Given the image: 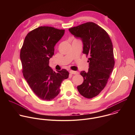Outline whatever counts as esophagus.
Segmentation results:
<instances>
[{
    "label": "esophagus",
    "instance_id": "1",
    "mask_svg": "<svg viewBox=\"0 0 135 135\" xmlns=\"http://www.w3.org/2000/svg\"><path fill=\"white\" fill-rule=\"evenodd\" d=\"M69 73L71 74H79V72L78 71H73V70H70Z\"/></svg>",
    "mask_w": 135,
    "mask_h": 135
}]
</instances>
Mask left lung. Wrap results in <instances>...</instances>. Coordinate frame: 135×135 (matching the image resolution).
Wrapping results in <instances>:
<instances>
[{"mask_svg": "<svg viewBox=\"0 0 135 135\" xmlns=\"http://www.w3.org/2000/svg\"><path fill=\"white\" fill-rule=\"evenodd\" d=\"M69 31L81 38L83 53L89 56L88 71H81L84 81L77 88L83 97L93 98L105 87L113 71L115 61L112 42L107 32L93 22L83 23Z\"/></svg>", "mask_w": 135, "mask_h": 135, "instance_id": "8db88e82", "label": "left lung"}]
</instances>
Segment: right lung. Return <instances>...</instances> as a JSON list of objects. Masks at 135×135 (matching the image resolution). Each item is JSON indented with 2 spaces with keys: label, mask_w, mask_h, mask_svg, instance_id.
<instances>
[{
  "label": "right lung",
  "mask_w": 135,
  "mask_h": 135,
  "mask_svg": "<svg viewBox=\"0 0 135 135\" xmlns=\"http://www.w3.org/2000/svg\"><path fill=\"white\" fill-rule=\"evenodd\" d=\"M65 33V30L40 27L25 37L20 52L22 73L31 89L37 97L50 101L58 95L62 82L68 78L66 69L54 71L49 60L54 46Z\"/></svg>",
  "instance_id": "obj_1"
}]
</instances>
